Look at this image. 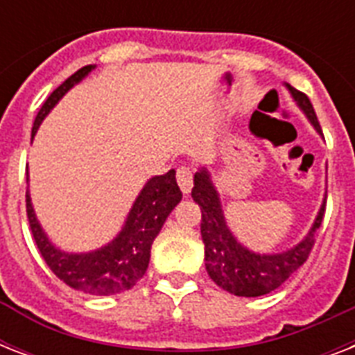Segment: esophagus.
<instances>
[{
	"label": "esophagus",
	"instance_id": "esophagus-1",
	"mask_svg": "<svg viewBox=\"0 0 355 355\" xmlns=\"http://www.w3.org/2000/svg\"><path fill=\"white\" fill-rule=\"evenodd\" d=\"M177 182L182 189V193L188 195L191 191V186H193V169L188 166H180L177 169Z\"/></svg>",
	"mask_w": 355,
	"mask_h": 355
}]
</instances>
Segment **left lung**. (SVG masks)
<instances>
[{"instance_id": "obj_1", "label": "left lung", "mask_w": 355, "mask_h": 355, "mask_svg": "<svg viewBox=\"0 0 355 355\" xmlns=\"http://www.w3.org/2000/svg\"><path fill=\"white\" fill-rule=\"evenodd\" d=\"M293 99L308 116L317 132H322L317 114L309 97L302 92L295 90L287 85ZM191 197L200 206L202 221H200V236L205 241L206 270L217 286L237 297H261L280 287L304 261L309 258V252L315 245V232L319 230L324 217L326 199L315 219L313 227L309 228L308 236L293 248L280 254H258L243 247L234 234L228 230L217 189L211 184V178L206 169L195 173Z\"/></svg>"}]
</instances>
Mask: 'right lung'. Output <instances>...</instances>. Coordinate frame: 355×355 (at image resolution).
Returning <instances> with one entry per match:
<instances>
[{"instance_id":"add662e5","label":"right lung","mask_w":355,"mask_h":355,"mask_svg":"<svg viewBox=\"0 0 355 355\" xmlns=\"http://www.w3.org/2000/svg\"><path fill=\"white\" fill-rule=\"evenodd\" d=\"M94 68L96 66H85L77 69L47 97L40 112L36 114L31 136H35L42 119L60 101V97L71 86L85 79ZM180 199H182V191L175 178V169L160 177H153L147 180L144 189L134 200L127 221L116 239L94 252L69 254L53 247V243L47 239L36 221L29 191L25 193L31 232H33L42 258L46 259L47 267L69 287L88 293V295H97V297L116 295L136 286V282L145 275V270L149 267L150 245L164 227L167 216L180 202Z\"/></svg>"}]
</instances>
